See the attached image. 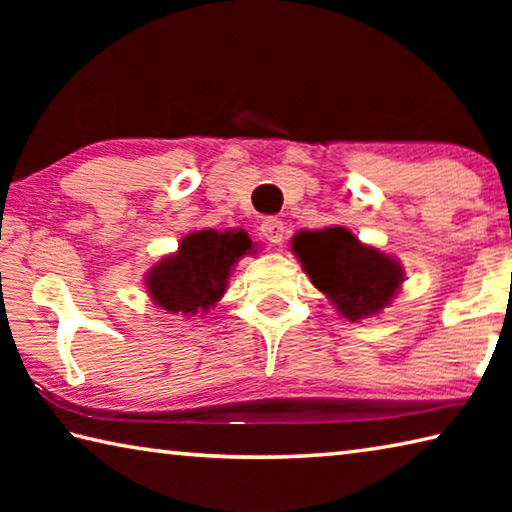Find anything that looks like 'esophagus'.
<instances>
[{
	"mask_svg": "<svg viewBox=\"0 0 512 512\" xmlns=\"http://www.w3.org/2000/svg\"><path fill=\"white\" fill-rule=\"evenodd\" d=\"M259 232H262V237L266 241H271V244H282L284 223L280 219H273V216H268V219L262 221V228H259Z\"/></svg>",
	"mask_w": 512,
	"mask_h": 512,
	"instance_id": "esophagus-1",
	"label": "esophagus"
}]
</instances>
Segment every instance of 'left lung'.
Here are the masks:
<instances>
[{
  "label": "left lung",
  "mask_w": 512,
  "mask_h": 512,
  "mask_svg": "<svg viewBox=\"0 0 512 512\" xmlns=\"http://www.w3.org/2000/svg\"><path fill=\"white\" fill-rule=\"evenodd\" d=\"M291 248L314 287L352 323L384 309L404 280L402 266L395 259L363 246L341 225L302 230L293 237Z\"/></svg>",
  "instance_id": "1"
}]
</instances>
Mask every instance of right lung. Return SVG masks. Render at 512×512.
<instances>
[{
  "instance_id": "right-lung-1",
  "label": "right lung",
  "mask_w": 512,
  "mask_h": 512,
  "mask_svg": "<svg viewBox=\"0 0 512 512\" xmlns=\"http://www.w3.org/2000/svg\"><path fill=\"white\" fill-rule=\"evenodd\" d=\"M250 250L253 241L244 230L189 232L176 255L151 268L146 289L162 309L194 316L214 307L228 287L232 266Z\"/></svg>"
}]
</instances>
